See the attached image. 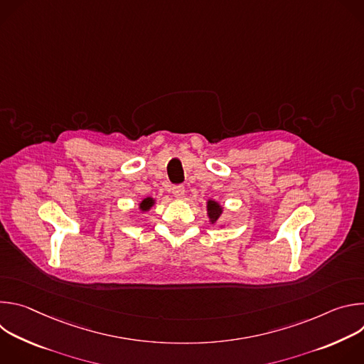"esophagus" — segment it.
<instances>
[{
    "label": "esophagus",
    "mask_w": 364,
    "mask_h": 364,
    "mask_svg": "<svg viewBox=\"0 0 364 364\" xmlns=\"http://www.w3.org/2000/svg\"><path fill=\"white\" fill-rule=\"evenodd\" d=\"M184 193H186V190H184L183 186H174V187H173V196H174L176 198H183V197H184Z\"/></svg>",
    "instance_id": "34e87169"
}]
</instances>
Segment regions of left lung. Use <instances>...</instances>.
<instances>
[{
    "label": "left lung",
    "mask_w": 364,
    "mask_h": 364,
    "mask_svg": "<svg viewBox=\"0 0 364 364\" xmlns=\"http://www.w3.org/2000/svg\"><path fill=\"white\" fill-rule=\"evenodd\" d=\"M222 212H223V207L218 201L215 200L207 201V215H209V219L212 223H216L219 220Z\"/></svg>",
    "instance_id": "obj_1"
}]
</instances>
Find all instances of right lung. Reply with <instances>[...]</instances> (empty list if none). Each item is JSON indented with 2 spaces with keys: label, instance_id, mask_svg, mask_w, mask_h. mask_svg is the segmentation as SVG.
I'll return each mask as SVG.
<instances>
[{
  "label": "right lung",
  "instance_id": "obj_1",
  "mask_svg": "<svg viewBox=\"0 0 364 364\" xmlns=\"http://www.w3.org/2000/svg\"><path fill=\"white\" fill-rule=\"evenodd\" d=\"M154 203H155V200L152 198V197H146V198H144L141 203H139V210L141 212H148L151 207L154 205Z\"/></svg>",
  "mask_w": 364,
  "mask_h": 364
}]
</instances>
